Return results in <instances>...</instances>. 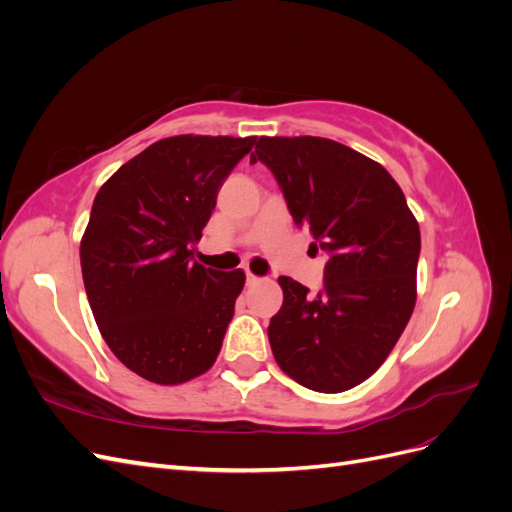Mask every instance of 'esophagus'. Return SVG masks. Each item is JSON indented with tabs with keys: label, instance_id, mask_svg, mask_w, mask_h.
I'll return each instance as SVG.
<instances>
[{
	"label": "esophagus",
	"instance_id": "34e87169",
	"mask_svg": "<svg viewBox=\"0 0 512 512\" xmlns=\"http://www.w3.org/2000/svg\"><path fill=\"white\" fill-rule=\"evenodd\" d=\"M245 282H247V286H256V284L262 282V277L254 275L252 271H247V273H245Z\"/></svg>",
	"mask_w": 512,
	"mask_h": 512
}]
</instances>
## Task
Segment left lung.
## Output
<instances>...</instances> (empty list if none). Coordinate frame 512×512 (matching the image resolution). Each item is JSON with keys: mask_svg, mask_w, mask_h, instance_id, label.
Segmentation results:
<instances>
[{"mask_svg": "<svg viewBox=\"0 0 512 512\" xmlns=\"http://www.w3.org/2000/svg\"><path fill=\"white\" fill-rule=\"evenodd\" d=\"M250 162L265 164L294 224L327 252L318 294L280 277L271 318L277 365L305 389L342 393L367 380L404 333L416 303L421 230L384 166L320 136H260Z\"/></svg>", "mask_w": 512, "mask_h": 512, "instance_id": "1", "label": "left lung"}]
</instances>
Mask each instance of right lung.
I'll return each instance as SVG.
<instances>
[{"label":"right lung","instance_id":"add662e5","mask_svg":"<svg viewBox=\"0 0 512 512\" xmlns=\"http://www.w3.org/2000/svg\"><path fill=\"white\" fill-rule=\"evenodd\" d=\"M256 136H170L123 164L96 194L81 241L85 292L117 359L156 384L215 363L241 269L194 262L215 198Z\"/></svg>","mask_w":512,"mask_h":512}]
</instances>
